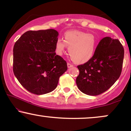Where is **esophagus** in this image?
Segmentation results:
<instances>
[{
	"mask_svg": "<svg viewBox=\"0 0 131 131\" xmlns=\"http://www.w3.org/2000/svg\"><path fill=\"white\" fill-rule=\"evenodd\" d=\"M67 66H68V68H71V67H73V64L70 63H67Z\"/></svg>",
	"mask_w": 131,
	"mask_h": 131,
	"instance_id": "esophagus-1",
	"label": "esophagus"
}]
</instances>
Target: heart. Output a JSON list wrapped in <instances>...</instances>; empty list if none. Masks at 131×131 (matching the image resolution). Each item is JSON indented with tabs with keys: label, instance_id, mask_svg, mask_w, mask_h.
Here are the masks:
<instances>
[{
	"label": "heart",
	"instance_id": "obj_1",
	"mask_svg": "<svg viewBox=\"0 0 131 131\" xmlns=\"http://www.w3.org/2000/svg\"><path fill=\"white\" fill-rule=\"evenodd\" d=\"M97 38L94 34L79 30H70L64 33V40L57 39L55 51L61 55L68 47V53L74 62L84 63L92 58L96 50Z\"/></svg>",
	"mask_w": 131,
	"mask_h": 131
}]
</instances>
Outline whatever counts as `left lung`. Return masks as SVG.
I'll use <instances>...</instances> for the list:
<instances>
[{"mask_svg":"<svg viewBox=\"0 0 131 131\" xmlns=\"http://www.w3.org/2000/svg\"><path fill=\"white\" fill-rule=\"evenodd\" d=\"M124 54V48L118 39H102L92 58L78 66V89L89 95H98L107 91L121 75Z\"/></svg>","mask_w":131,"mask_h":131,"instance_id":"1","label":"left lung"}]
</instances>
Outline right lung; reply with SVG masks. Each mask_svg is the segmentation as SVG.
Masks as SVG:
<instances>
[{
  "label": "right lung",
  "instance_id": "1",
  "mask_svg": "<svg viewBox=\"0 0 131 131\" xmlns=\"http://www.w3.org/2000/svg\"><path fill=\"white\" fill-rule=\"evenodd\" d=\"M58 36L53 29L28 31L15 43L13 73L31 93L42 95L53 91L67 70L66 61L55 52Z\"/></svg>",
  "mask_w": 131,
  "mask_h": 131
}]
</instances>
